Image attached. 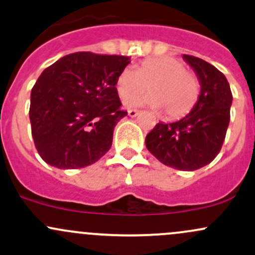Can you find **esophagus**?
I'll list each match as a JSON object with an SVG mask.
<instances>
[{
    "label": "esophagus",
    "mask_w": 255,
    "mask_h": 255,
    "mask_svg": "<svg viewBox=\"0 0 255 255\" xmlns=\"http://www.w3.org/2000/svg\"><path fill=\"white\" fill-rule=\"evenodd\" d=\"M139 114H140V111L139 110H128V116L129 117H135L138 116Z\"/></svg>",
    "instance_id": "1"
}]
</instances>
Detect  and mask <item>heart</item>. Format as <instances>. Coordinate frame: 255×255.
<instances>
[{
  "label": "heart",
  "instance_id": "b5f03b06",
  "mask_svg": "<svg viewBox=\"0 0 255 255\" xmlns=\"http://www.w3.org/2000/svg\"><path fill=\"white\" fill-rule=\"evenodd\" d=\"M147 86L151 94L139 98L129 96L142 93ZM116 91L129 106L149 105L163 109L169 119L185 116L194 108L200 94V83L192 72L185 70L180 60L157 57L144 60L138 68L127 66L119 74Z\"/></svg>",
  "mask_w": 255,
  "mask_h": 255
}]
</instances>
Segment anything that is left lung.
<instances>
[{
  "label": "left lung",
  "instance_id": "left-lung-1",
  "mask_svg": "<svg viewBox=\"0 0 255 255\" xmlns=\"http://www.w3.org/2000/svg\"><path fill=\"white\" fill-rule=\"evenodd\" d=\"M201 85L197 102L186 116L172 123L159 122L145 138L147 150L166 166L196 170L211 163L225 139L232 94L228 80L212 64L184 54Z\"/></svg>",
  "mask_w": 255,
  "mask_h": 255
}]
</instances>
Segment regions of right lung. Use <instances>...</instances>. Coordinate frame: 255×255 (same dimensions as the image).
Listing matches in <instances>:
<instances>
[{
	"mask_svg": "<svg viewBox=\"0 0 255 255\" xmlns=\"http://www.w3.org/2000/svg\"><path fill=\"white\" fill-rule=\"evenodd\" d=\"M129 59L77 52L42 72L31 89L29 116L33 142L46 163L83 168L110 150L115 126L127 115L116 80Z\"/></svg>",
	"mask_w": 255,
	"mask_h": 255,
	"instance_id": "right-lung-1",
	"label": "right lung"
}]
</instances>
